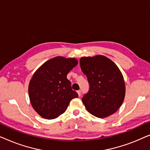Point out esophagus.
I'll return each mask as SVG.
<instances>
[{"label": "esophagus", "mask_w": 150, "mask_h": 150, "mask_svg": "<svg viewBox=\"0 0 150 150\" xmlns=\"http://www.w3.org/2000/svg\"><path fill=\"white\" fill-rule=\"evenodd\" d=\"M77 93H78V95H79V96H81V90H79V91H77Z\"/></svg>", "instance_id": "esophagus-1"}]
</instances>
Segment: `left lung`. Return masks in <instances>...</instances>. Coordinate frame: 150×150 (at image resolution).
<instances>
[{"label": "left lung", "mask_w": 150, "mask_h": 150, "mask_svg": "<svg viewBox=\"0 0 150 150\" xmlns=\"http://www.w3.org/2000/svg\"><path fill=\"white\" fill-rule=\"evenodd\" d=\"M81 70L87 76L89 90L82 98L87 111L100 118L113 114L124 102V77L115 63L102 55L82 57Z\"/></svg>", "instance_id": "left-lung-1"}]
</instances>
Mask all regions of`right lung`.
Returning <instances> with one entry per match:
<instances>
[{"instance_id":"right-lung-1","label":"right lung","mask_w":150,"mask_h":150,"mask_svg":"<svg viewBox=\"0 0 150 150\" xmlns=\"http://www.w3.org/2000/svg\"><path fill=\"white\" fill-rule=\"evenodd\" d=\"M78 64L76 59L57 57L45 62L34 73L28 95L35 110L43 118L52 120L66 110L69 102L78 98L67 74Z\"/></svg>"}]
</instances>
